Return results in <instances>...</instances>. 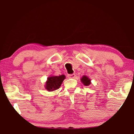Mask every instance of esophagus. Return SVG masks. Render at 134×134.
<instances>
[{"mask_svg": "<svg viewBox=\"0 0 134 134\" xmlns=\"http://www.w3.org/2000/svg\"><path fill=\"white\" fill-rule=\"evenodd\" d=\"M68 77L69 79H74L76 77V74H69V75H68Z\"/></svg>", "mask_w": 134, "mask_h": 134, "instance_id": "obj_1", "label": "esophagus"}]
</instances>
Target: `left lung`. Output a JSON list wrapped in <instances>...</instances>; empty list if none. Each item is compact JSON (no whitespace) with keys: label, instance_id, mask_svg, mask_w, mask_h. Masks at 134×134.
<instances>
[{"label":"left lung","instance_id":"8db88e82","mask_svg":"<svg viewBox=\"0 0 134 134\" xmlns=\"http://www.w3.org/2000/svg\"><path fill=\"white\" fill-rule=\"evenodd\" d=\"M90 79H89V77H87L86 76H83L82 77V78L81 79V81L83 83V85L85 86H89L90 85V83H91V82H90Z\"/></svg>","mask_w":134,"mask_h":134}]
</instances>
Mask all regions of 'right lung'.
Returning a JSON list of instances; mask_svg holds the SVG:
<instances>
[{"instance_id": "obj_1", "label": "right lung", "mask_w": 134, "mask_h": 134, "mask_svg": "<svg viewBox=\"0 0 134 134\" xmlns=\"http://www.w3.org/2000/svg\"><path fill=\"white\" fill-rule=\"evenodd\" d=\"M65 79V76L64 74L58 76L49 77L45 83V89L49 92H53L58 89Z\"/></svg>"}]
</instances>
